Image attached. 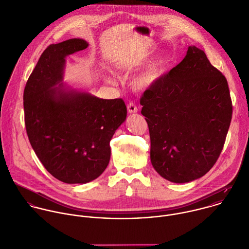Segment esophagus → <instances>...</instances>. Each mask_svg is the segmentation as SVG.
I'll use <instances>...</instances> for the list:
<instances>
[{
	"mask_svg": "<svg viewBox=\"0 0 249 249\" xmlns=\"http://www.w3.org/2000/svg\"><path fill=\"white\" fill-rule=\"evenodd\" d=\"M137 111H138V108H137V106H136L135 104L129 103V104L127 105V112H128V113L134 114V113H137Z\"/></svg>",
	"mask_w": 249,
	"mask_h": 249,
	"instance_id": "1",
	"label": "esophagus"
}]
</instances>
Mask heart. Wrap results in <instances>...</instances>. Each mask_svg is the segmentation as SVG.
Returning a JSON list of instances; mask_svg holds the SVG:
<instances>
[{
  "label": "heart",
  "instance_id": "obj_1",
  "mask_svg": "<svg viewBox=\"0 0 249 249\" xmlns=\"http://www.w3.org/2000/svg\"><path fill=\"white\" fill-rule=\"evenodd\" d=\"M139 61H135L120 67L121 72H127L134 68ZM169 65V58L166 54L160 53L153 58L142 70H140L131 80V86L137 90H147L154 87L164 75ZM110 83L114 80L110 77L107 78Z\"/></svg>",
  "mask_w": 249,
  "mask_h": 249
}]
</instances>
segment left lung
Masks as SVG:
<instances>
[{
	"label": "left lung",
	"mask_w": 249,
	"mask_h": 249,
	"mask_svg": "<svg viewBox=\"0 0 249 249\" xmlns=\"http://www.w3.org/2000/svg\"><path fill=\"white\" fill-rule=\"evenodd\" d=\"M151 139V162L164 179L187 183L218 160L232 106L225 76L203 51L189 47L184 59L140 98Z\"/></svg>",
	"instance_id": "left-lung-1"
}]
</instances>
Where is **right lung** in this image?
I'll use <instances>...</instances> for the list:
<instances>
[{"instance_id": "obj_1", "label": "right lung", "mask_w": 249, "mask_h": 249, "mask_svg": "<svg viewBox=\"0 0 249 249\" xmlns=\"http://www.w3.org/2000/svg\"><path fill=\"white\" fill-rule=\"evenodd\" d=\"M88 47L82 39L49 46L23 94L30 144L45 168L67 184H85L103 173L110 141L126 118L122 98L102 99L62 85L65 58Z\"/></svg>"}]
</instances>
